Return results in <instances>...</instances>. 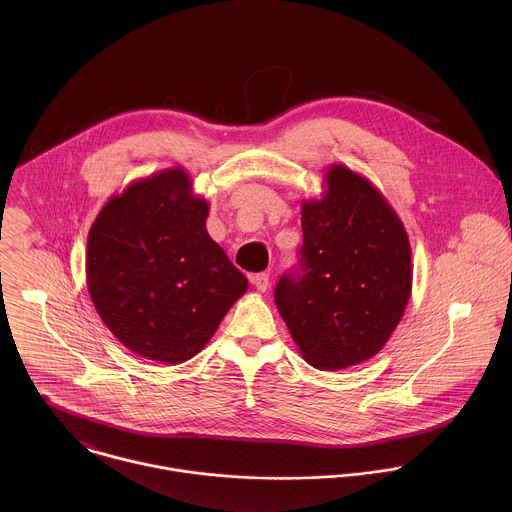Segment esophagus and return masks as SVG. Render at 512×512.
I'll use <instances>...</instances> for the list:
<instances>
[{
  "mask_svg": "<svg viewBox=\"0 0 512 512\" xmlns=\"http://www.w3.org/2000/svg\"><path fill=\"white\" fill-rule=\"evenodd\" d=\"M250 282L256 286L258 292H266L270 288V274H254Z\"/></svg>",
  "mask_w": 512,
  "mask_h": 512,
  "instance_id": "obj_1",
  "label": "esophagus"
}]
</instances>
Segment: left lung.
Returning <instances> with one entry per match:
<instances>
[{"instance_id": "obj_1", "label": "left lung", "mask_w": 512, "mask_h": 512, "mask_svg": "<svg viewBox=\"0 0 512 512\" xmlns=\"http://www.w3.org/2000/svg\"><path fill=\"white\" fill-rule=\"evenodd\" d=\"M321 199L301 203L299 274H284L276 305L301 357L319 370L372 359L412 293V248L396 211L361 173L335 163Z\"/></svg>"}]
</instances>
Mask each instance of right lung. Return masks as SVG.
I'll use <instances>...</instances> for the list:
<instances>
[{
  "mask_svg": "<svg viewBox=\"0 0 512 512\" xmlns=\"http://www.w3.org/2000/svg\"><path fill=\"white\" fill-rule=\"evenodd\" d=\"M207 217L191 175L169 167L114 195L88 230L90 299L112 335L147 361L193 359L248 290Z\"/></svg>",
  "mask_w": 512,
  "mask_h": 512,
  "instance_id": "add662e5",
  "label": "right lung"
}]
</instances>
